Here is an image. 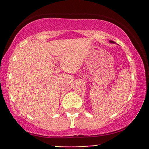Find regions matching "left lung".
<instances>
[{"label":"left lung","instance_id":"8db88e82","mask_svg":"<svg viewBox=\"0 0 149 149\" xmlns=\"http://www.w3.org/2000/svg\"><path fill=\"white\" fill-rule=\"evenodd\" d=\"M109 42H110V43H112V44H113V43H115V42H114V41H112V40H109Z\"/></svg>","mask_w":149,"mask_h":149}]
</instances>
